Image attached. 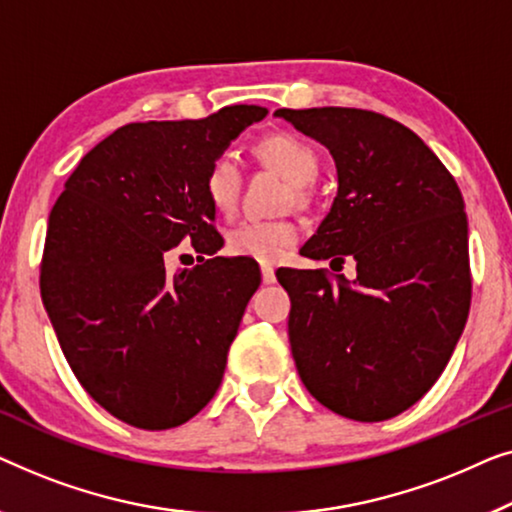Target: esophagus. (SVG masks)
Instances as JSON below:
<instances>
[{
	"label": "esophagus",
	"mask_w": 512,
	"mask_h": 512,
	"mask_svg": "<svg viewBox=\"0 0 512 512\" xmlns=\"http://www.w3.org/2000/svg\"><path fill=\"white\" fill-rule=\"evenodd\" d=\"M259 269H262V280H264L266 285L276 283V269H273L271 264H262V266H259Z\"/></svg>",
	"instance_id": "obj_1"
}]
</instances>
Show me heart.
Segmentation results:
<instances>
[{"label": "heart", "mask_w": 512, "mask_h": 512, "mask_svg": "<svg viewBox=\"0 0 512 512\" xmlns=\"http://www.w3.org/2000/svg\"><path fill=\"white\" fill-rule=\"evenodd\" d=\"M264 164L276 169L294 185V197L301 199V187L311 185L320 174V157L311 143L297 134H271L255 146ZM204 194L218 213H232L241 192V169L232 155L213 157L204 174ZM299 241V227L290 220L246 218L234 222L225 234L229 255L248 257L255 262H276Z\"/></svg>", "instance_id": "heart-1"}]
</instances>
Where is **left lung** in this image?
<instances>
[{"label": "left lung", "mask_w": 512, "mask_h": 512, "mask_svg": "<svg viewBox=\"0 0 512 512\" xmlns=\"http://www.w3.org/2000/svg\"><path fill=\"white\" fill-rule=\"evenodd\" d=\"M276 115L327 146L338 169L334 206L301 255L357 264L355 280L276 273L292 301L301 383L350 420H390L431 390L469 318L462 192L434 150L387 115L341 106Z\"/></svg>", "instance_id": "1"}]
</instances>
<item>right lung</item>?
I'll use <instances>...</instances> for the list:
<instances>
[{"instance_id":"obj_1","label":"right lung","mask_w":512,"mask_h":512,"mask_svg":"<svg viewBox=\"0 0 512 512\" xmlns=\"http://www.w3.org/2000/svg\"><path fill=\"white\" fill-rule=\"evenodd\" d=\"M264 115L236 104L199 120L129 122L78 162L50 211L43 306L83 390L132 427H178L222 383L259 269L213 257L222 236L201 183ZM183 240L212 259L167 274L163 259Z\"/></svg>"}]
</instances>
